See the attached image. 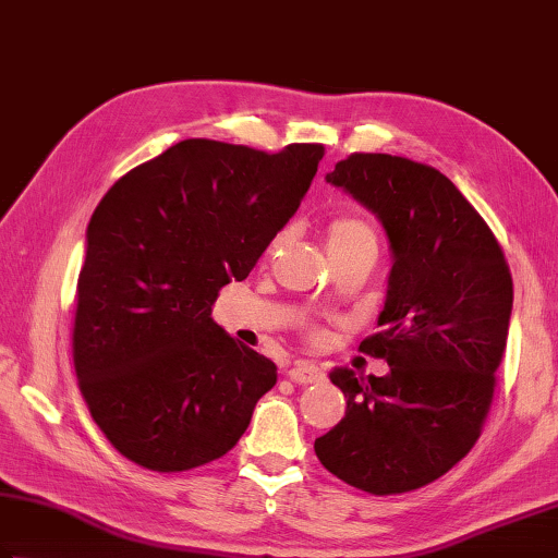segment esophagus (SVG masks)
<instances>
[{"label":"esophagus","mask_w":558,"mask_h":558,"mask_svg":"<svg viewBox=\"0 0 558 558\" xmlns=\"http://www.w3.org/2000/svg\"><path fill=\"white\" fill-rule=\"evenodd\" d=\"M289 379L296 385H314L324 379V369L314 363H296L289 369Z\"/></svg>","instance_id":"34e87169"}]
</instances>
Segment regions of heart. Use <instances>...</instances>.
<instances>
[{
    "mask_svg": "<svg viewBox=\"0 0 558 558\" xmlns=\"http://www.w3.org/2000/svg\"><path fill=\"white\" fill-rule=\"evenodd\" d=\"M279 240L274 242L277 247ZM326 250L328 257H345V254H355V252H373L377 250V238L373 228L367 222L357 220V218H338L328 225L326 232Z\"/></svg>",
    "mask_w": 558,
    "mask_h": 558,
    "instance_id": "1",
    "label": "heart"
}]
</instances>
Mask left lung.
I'll return each instance as SVG.
<instances>
[{"mask_svg": "<svg viewBox=\"0 0 558 558\" xmlns=\"http://www.w3.org/2000/svg\"><path fill=\"white\" fill-rule=\"evenodd\" d=\"M326 181L373 213L389 240L379 330L360 343L389 373L330 369L348 407L314 448L357 490L409 493L451 471L481 436L510 330V267L485 220L432 166L353 154Z\"/></svg>", "mask_w": 558, "mask_h": 558, "instance_id": "8db88e82", "label": "left lung"}]
</instances>
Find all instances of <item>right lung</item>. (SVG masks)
<instances>
[{
    "mask_svg": "<svg viewBox=\"0 0 558 558\" xmlns=\"http://www.w3.org/2000/svg\"><path fill=\"white\" fill-rule=\"evenodd\" d=\"M320 159V144L183 140L95 208L73 363L95 424L136 465L179 473L225 456L277 385V365L210 314L294 218Z\"/></svg>",
    "mask_w": 558,
    "mask_h": 558,
    "instance_id": "obj_1",
    "label": "right lung"
}]
</instances>
